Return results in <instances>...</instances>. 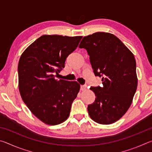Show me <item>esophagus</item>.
<instances>
[{"label":"esophagus","instance_id":"obj_1","mask_svg":"<svg viewBox=\"0 0 152 152\" xmlns=\"http://www.w3.org/2000/svg\"><path fill=\"white\" fill-rule=\"evenodd\" d=\"M87 88V86L85 85V84H84V85H81L80 86V90L81 91H85Z\"/></svg>","mask_w":152,"mask_h":152}]
</instances>
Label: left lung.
<instances>
[{"instance_id": "obj_1", "label": "left lung", "mask_w": 152, "mask_h": 152, "mask_svg": "<svg viewBox=\"0 0 152 152\" xmlns=\"http://www.w3.org/2000/svg\"><path fill=\"white\" fill-rule=\"evenodd\" d=\"M86 50L94 75L103 86H91L95 101L88 104L89 116L102 125L111 124L127 111L137 90L136 61L133 53L116 36L97 32L85 36L79 45Z\"/></svg>"}]
</instances>
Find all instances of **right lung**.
I'll return each instance as SVG.
<instances>
[{
  "label": "right lung",
  "instance_id": "1",
  "mask_svg": "<svg viewBox=\"0 0 152 152\" xmlns=\"http://www.w3.org/2000/svg\"><path fill=\"white\" fill-rule=\"evenodd\" d=\"M82 36H41L22 53L18 65L19 88L23 101L36 117L48 125L63 123L80 85L56 79L66 58L78 47Z\"/></svg>",
  "mask_w": 152,
  "mask_h": 152
}]
</instances>
